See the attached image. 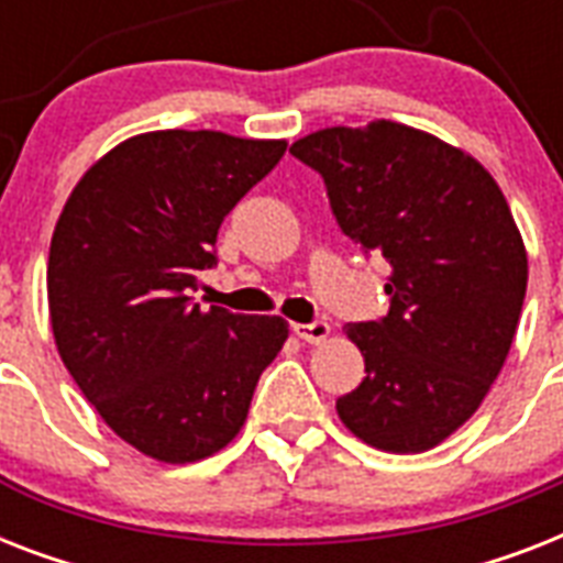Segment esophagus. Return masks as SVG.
Segmentation results:
<instances>
[{"label": "esophagus", "instance_id": "1", "mask_svg": "<svg viewBox=\"0 0 563 563\" xmlns=\"http://www.w3.org/2000/svg\"><path fill=\"white\" fill-rule=\"evenodd\" d=\"M291 330H295V335H298V339H303V342H309V344L327 342V335H330V324H327V321H312V324H295Z\"/></svg>", "mask_w": 563, "mask_h": 563}]
</instances>
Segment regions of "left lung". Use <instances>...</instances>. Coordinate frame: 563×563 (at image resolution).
Instances as JSON below:
<instances>
[{"mask_svg":"<svg viewBox=\"0 0 563 563\" xmlns=\"http://www.w3.org/2000/svg\"><path fill=\"white\" fill-rule=\"evenodd\" d=\"M291 154L324 178L344 236L391 265L388 316L347 324L365 379L335 411L376 450H432L479 409L515 342L529 260L506 195L471 154L388 119L324 128Z\"/></svg>","mask_w":563,"mask_h":563,"instance_id":"8db88e82","label":"left lung"}]
</instances>
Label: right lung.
<instances>
[{
	"label": "right lung",
	"instance_id": "add662e5",
	"mask_svg": "<svg viewBox=\"0 0 563 563\" xmlns=\"http://www.w3.org/2000/svg\"><path fill=\"white\" fill-rule=\"evenodd\" d=\"M286 140L152 131L96 161L48 247V318L66 371L122 441L166 464L219 453L289 339L280 316L203 309L224 216Z\"/></svg>",
	"mask_w": 563,
	"mask_h": 563
}]
</instances>
